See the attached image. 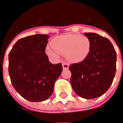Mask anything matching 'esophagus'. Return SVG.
Here are the masks:
<instances>
[{
    "mask_svg": "<svg viewBox=\"0 0 123 123\" xmlns=\"http://www.w3.org/2000/svg\"><path fill=\"white\" fill-rule=\"evenodd\" d=\"M62 68H63V69H68L69 64L67 63V62H63L62 63Z\"/></svg>",
    "mask_w": 123,
    "mask_h": 123,
    "instance_id": "34e87169",
    "label": "esophagus"
}]
</instances>
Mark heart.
Here are the masks:
<instances>
[{"label": "heart", "instance_id": "obj_1", "mask_svg": "<svg viewBox=\"0 0 123 123\" xmlns=\"http://www.w3.org/2000/svg\"><path fill=\"white\" fill-rule=\"evenodd\" d=\"M51 46L53 48H46L47 55L51 56H57L59 53L67 55L68 60L72 62H80L85 60L91 49L90 39L79 34L58 36L52 41Z\"/></svg>", "mask_w": 123, "mask_h": 123}]
</instances>
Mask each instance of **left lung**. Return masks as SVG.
Segmentation results:
<instances>
[{
	"label": "left lung",
	"mask_w": 123,
	"mask_h": 123,
	"mask_svg": "<svg viewBox=\"0 0 123 123\" xmlns=\"http://www.w3.org/2000/svg\"><path fill=\"white\" fill-rule=\"evenodd\" d=\"M90 39V53L83 61L70 65V83L76 94L85 99L99 98L108 90L116 72L117 53L108 39L84 33Z\"/></svg>",
	"instance_id": "1"
}]
</instances>
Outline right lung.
Segmentation results:
<instances>
[{
  "label": "right lung",
  "instance_id": "obj_1",
  "mask_svg": "<svg viewBox=\"0 0 123 123\" xmlns=\"http://www.w3.org/2000/svg\"><path fill=\"white\" fill-rule=\"evenodd\" d=\"M49 35L35 34L22 38L8 55V72L13 87L25 99L47 100L62 71L61 63L51 64L45 53Z\"/></svg>",
  "mask_w": 123,
  "mask_h": 123
}]
</instances>
